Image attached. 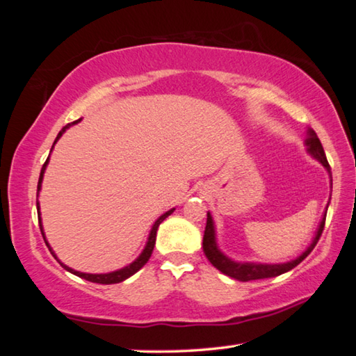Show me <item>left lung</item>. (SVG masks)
Wrapping results in <instances>:
<instances>
[{
    "label": "left lung",
    "mask_w": 356,
    "mask_h": 356,
    "mask_svg": "<svg viewBox=\"0 0 356 356\" xmlns=\"http://www.w3.org/2000/svg\"><path fill=\"white\" fill-rule=\"evenodd\" d=\"M305 146H306V152H308L312 159L317 160L318 163H321L325 170H327L328 176H330V186L333 188V179H331V170H330V165L327 161V155H325V150L322 147L321 140H318L316 131L312 129L306 130ZM328 206H330V201L327 204V207H325L321 225H318L316 236L312 237V242L309 243L308 248L301 252L300 256L292 259V261L281 262V264L240 262V261H234V259L226 256L225 252L220 250L218 240H216V229H215L213 216H212V213L207 212V225H206V231H204V240H202L204 254H206L210 264H212L215 268H218L221 273H225L227 276H231V278L238 280V281H252V280H264V278H273V276H280L282 273L289 272V270H292L293 267H297V265L303 261V259L308 256L312 250H314V246L317 245L318 238H321V236H322Z\"/></svg>",
    "instance_id": "1"
}]
</instances>
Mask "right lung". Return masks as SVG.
<instances>
[{
	"label": "right lung",
	"mask_w": 356,
	"mask_h": 356,
	"mask_svg": "<svg viewBox=\"0 0 356 356\" xmlns=\"http://www.w3.org/2000/svg\"><path fill=\"white\" fill-rule=\"evenodd\" d=\"M80 120H81V119L74 120V122H70V124L65 125V127H63V130L59 131V134H58V136H56L55 143H53L51 150H53V147H55V144L58 143L59 138H61V136L65 134V130L70 129L72 125L78 124V122H80ZM51 150H50V154H51ZM48 161H50V155H48L47 161H45V163H44V166H42V171H40V176H39V184H38V197H39V191H40V188H42V180H44V174H45V170H47V165H48ZM174 210H176V209H170V210H168V212H165L163 215H160L159 218L155 220V222H154V225H152V229H150V232H149L147 242H146V245H144V248H143V251H141V254L138 256L134 262H130L129 265H125V267L119 268V270H114V272H110V273H83V272H78V270H74V268L67 267V265L63 264V262L59 261V259L56 257L55 251H53V248H51V246H50V243H48V240H47V237H45V232H44V225H42V218H40V204H39V201H38V216H39V226H40V232H42V237H44L45 243H47L48 250H50L51 254L55 256V259H58L59 264H61L63 267H64L65 270H67V272L74 273V275H76V276H80V278H83V280H88V281H91V282H97V284H116V282H122V281H125V280H127V278H130L131 275H135V273L138 272V270L143 268L144 265H146V262L149 261V257H150V254H152V251H154V246H155V238H156V229H159V226L161 225V221L166 220L168 216H170V215L174 212Z\"/></svg>",
	"instance_id": "1"
}]
</instances>
